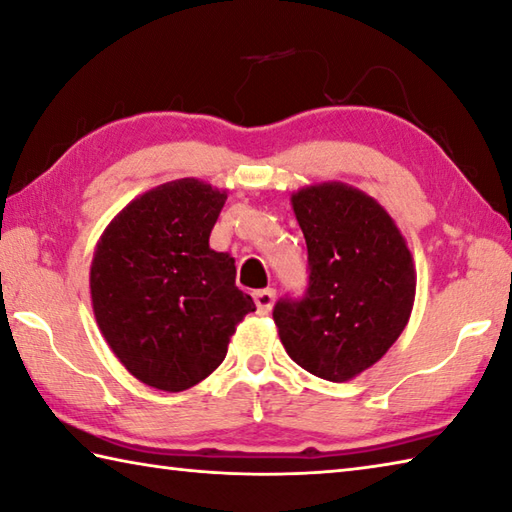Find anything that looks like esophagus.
<instances>
[{
  "label": "esophagus",
  "mask_w": 512,
  "mask_h": 512,
  "mask_svg": "<svg viewBox=\"0 0 512 512\" xmlns=\"http://www.w3.org/2000/svg\"><path fill=\"white\" fill-rule=\"evenodd\" d=\"M274 298H276V292H274L272 287H267V289H258V292L254 294V301H256V307H258V314H267L269 310H272Z\"/></svg>",
  "instance_id": "esophagus-1"
}]
</instances>
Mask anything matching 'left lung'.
<instances>
[{
  "instance_id": "left-lung-1",
  "label": "left lung",
  "mask_w": 512,
  "mask_h": 512,
  "mask_svg": "<svg viewBox=\"0 0 512 512\" xmlns=\"http://www.w3.org/2000/svg\"><path fill=\"white\" fill-rule=\"evenodd\" d=\"M310 263L301 301L274 307L292 361L345 383L381 359L408 325L417 269L406 238L379 200L327 180L292 194Z\"/></svg>"
}]
</instances>
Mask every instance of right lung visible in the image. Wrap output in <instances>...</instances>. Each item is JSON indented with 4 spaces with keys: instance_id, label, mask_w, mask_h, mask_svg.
Returning a JSON list of instances; mask_svg holds the SVG:
<instances>
[{
    "instance_id": "1",
    "label": "right lung",
    "mask_w": 512,
    "mask_h": 512,
    "mask_svg": "<svg viewBox=\"0 0 512 512\" xmlns=\"http://www.w3.org/2000/svg\"><path fill=\"white\" fill-rule=\"evenodd\" d=\"M225 200L198 178L165 182L133 198L95 245V321L124 368L156 390L207 379L256 310L236 287L234 258L209 247Z\"/></svg>"
}]
</instances>
